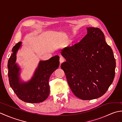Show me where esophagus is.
I'll return each mask as SVG.
<instances>
[{
  "label": "esophagus",
  "instance_id": "esophagus-1",
  "mask_svg": "<svg viewBox=\"0 0 122 122\" xmlns=\"http://www.w3.org/2000/svg\"><path fill=\"white\" fill-rule=\"evenodd\" d=\"M64 60H65V59H64L63 57H60V63H63V62L64 61Z\"/></svg>",
  "mask_w": 122,
  "mask_h": 122
}]
</instances>
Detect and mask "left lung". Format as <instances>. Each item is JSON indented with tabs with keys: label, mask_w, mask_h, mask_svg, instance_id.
Here are the masks:
<instances>
[{
	"label": "left lung",
	"mask_w": 122,
	"mask_h": 122,
	"mask_svg": "<svg viewBox=\"0 0 122 122\" xmlns=\"http://www.w3.org/2000/svg\"><path fill=\"white\" fill-rule=\"evenodd\" d=\"M79 42L62 49L66 61L61 65L73 94L83 100L102 97L115 76V59L104 33L98 28L87 27Z\"/></svg>",
	"instance_id": "8db88e82"
}]
</instances>
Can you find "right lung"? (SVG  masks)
<instances>
[{
    "label": "right lung",
    "instance_id": "right-lung-1",
    "mask_svg": "<svg viewBox=\"0 0 122 122\" xmlns=\"http://www.w3.org/2000/svg\"><path fill=\"white\" fill-rule=\"evenodd\" d=\"M21 46L22 42H19L13 47L8 62L10 85L22 101L31 103L42 102L49 95V80L52 73L59 68V56L56 55L47 60L40 61L31 79L25 82L21 79V68L16 63L17 52Z\"/></svg>",
    "mask_w": 122,
    "mask_h": 122
}]
</instances>
